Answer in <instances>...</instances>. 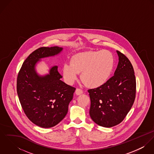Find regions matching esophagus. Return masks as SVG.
I'll list each match as a JSON object with an SVG mask.
<instances>
[{"label": "esophagus", "mask_w": 154, "mask_h": 154, "mask_svg": "<svg viewBox=\"0 0 154 154\" xmlns=\"http://www.w3.org/2000/svg\"><path fill=\"white\" fill-rule=\"evenodd\" d=\"M76 92V95H81V94H82L83 93V91H82V89H81L80 88H77L76 89V92Z\"/></svg>", "instance_id": "34e87169"}]
</instances>
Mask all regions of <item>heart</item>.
<instances>
[{"label": "heart", "instance_id": "b5f03b06", "mask_svg": "<svg viewBox=\"0 0 154 154\" xmlns=\"http://www.w3.org/2000/svg\"><path fill=\"white\" fill-rule=\"evenodd\" d=\"M114 65V56L108 50L79 53L72 57L70 63L63 65V77L72 84L81 73V80L86 85L97 88L107 81Z\"/></svg>", "mask_w": 154, "mask_h": 154}]
</instances>
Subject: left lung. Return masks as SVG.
I'll return each instance as SVG.
<instances>
[{
  "label": "left lung",
  "mask_w": 154,
  "mask_h": 154,
  "mask_svg": "<svg viewBox=\"0 0 154 154\" xmlns=\"http://www.w3.org/2000/svg\"><path fill=\"white\" fill-rule=\"evenodd\" d=\"M119 63L114 75L103 85L88 89L89 115L99 126L111 128L120 123L131 109L136 97V78L129 59L117 51Z\"/></svg>",
  "instance_id": "8db88e82"
}]
</instances>
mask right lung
Wrapping results in <instances>:
<instances>
[{
    "label": "right lung",
    "instance_id": "1",
    "mask_svg": "<svg viewBox=\"0 0 154 154\" xmlns=\"http://www.w3.org/2000/svg\"><path fill=\"white\" fill-rule=\"evenodd\" d=\"M62 50L57 46L37 48L23 62L17 76V94L24 113L34 124L43 128L53 127L65 118L76 89L60 80L58 66L52 67L45 76L35 72V65L40 59Z\"/></svg>",
    "mask_w": 154,
    "mask_h": 154
}]
</instances>
